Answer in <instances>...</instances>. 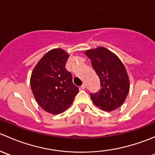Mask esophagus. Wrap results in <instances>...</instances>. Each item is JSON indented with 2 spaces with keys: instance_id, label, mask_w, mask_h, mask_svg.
I'll return each instance as SVG.
<instances>
[{
  "instance_id": "34e87169",
  "label": "esophagus",
  "mask_w": 155,
  "mask_h": 155,
  "mask_svg": "<svg viewBox=\"0 0 155 155\" xmlns=\"http://www.w3.org/2000/svg\"><path fill=\"white\" fill-rule=\"evenodd\" d=\"M85 87H86V84L83 83V84H82V86H81V88H82V89H85Z\"/></svg>"
}]
</instances>
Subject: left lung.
<instances>
[{
    "label": "left lung",
    "mask_w": 155,
    "mask_h": 155,
    "mask_svg": "<svg viewBox=\"0 0 155 155\" xmlns=\"http://www.w3.org/2000/svg\"><path fill=\"white\" fill-rule=\"evenodd\" d=\"M85 54L90 58L101 82V90L90 94L94 104L107 112L121 107L130 89L129 78L122 62L102 46L87 50Z\"/></svg>",
    "instance_id": "1"
}]
</instances>
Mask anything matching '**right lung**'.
<instances>
[{"label":"right lung","instance_id":"add662e5","mask_svg":"<svg viewBox=\"0 0 155 155\" xmlns=\"http://www.w3.org/2000/svg\"><path fill=\"white\" fill-rule=\"evenodd\" d=\"M69 54L61 48L48 51L37 63L31 76V90L46 112L58 115L70 107L79 92L65 68Z\"/></svg>","mask_w":155,"mask_h":155}]
</instances>
